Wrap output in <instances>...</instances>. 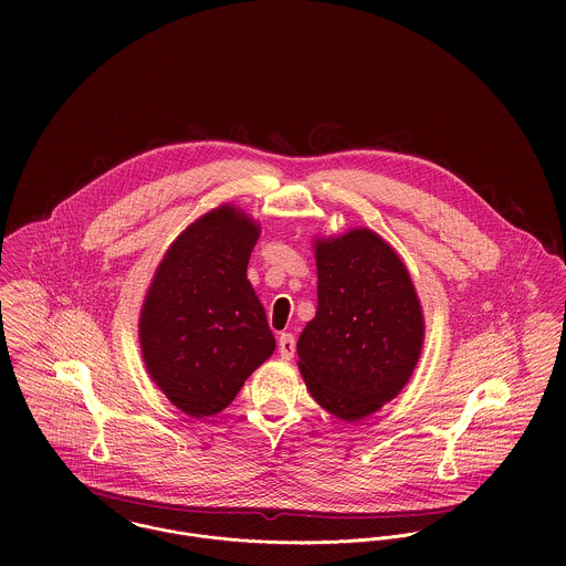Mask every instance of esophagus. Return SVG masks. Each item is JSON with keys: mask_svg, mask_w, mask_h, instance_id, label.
I'll use <instances>...</instances> for the list:
<instances>
[{"mask_svg": "<svg viewBox=\"0 0 566 566\" xmlns=\"http://www.w3.org/2000/svg\"><path fill=\"white\" fill-rule=\"evenodd\" d=\"M296 350V339L292 333H281L279 335V353L283 359H292Z\"/></svg>", "mask_w": 566, "mask_h": 566, "instance_id": "1", "label": "esophagus"}]
</instances>
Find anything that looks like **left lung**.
<instances>
[{
    "label": "left lung",
    "mask_w": 566,
    "mask_h": 566,
    "mask_svg": "<svg viewBox=\"0 0 566 566\" xmlns=\"http://www.w3.org/2000/svg\"><path fill=\"white\" fill-rule=\"evenodd\" d=\"M318 310L296 350L310 395L357 422L409 381L424 342L420 298L403 259L366 227L314 238Z\"/></svg>",
    "instance_id": "8db88e82"
}]
</instances>
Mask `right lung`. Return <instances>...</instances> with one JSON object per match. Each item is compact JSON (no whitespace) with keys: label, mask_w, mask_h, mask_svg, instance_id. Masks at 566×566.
Segmentation results:
<instances>
[{"label":"right lung","mask_w":566,"mask_h":566,"mask_svg":"<svg viewBox=\"0 0 566 566\" xmlns=\"http://www.w3.org/2000/svg\"><path fill=\"white\" fill-rule=\"evenodd\" d=\"M261 227L227 202L165 250L139 312L146 373L180 411L220 413L274 353L265 310L248 281Z\"/></svg>","instance_id":"right-lung-1"}]
</instances>
